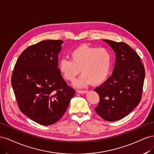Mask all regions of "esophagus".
Listing matches in <instances>:
<instances>
[{
    "mask_svg": "<svg viewBox=\"0 0 154 154\" xmlns=\"http://www.w3.org/2000/svg\"><path fill=\"white\" fill-rule=\"evenodd\" d=\"M87 90H77L78 94H86L87 93Z\"/></svg>",
    "mask_w": 154,
    "mask_h": 154,
    "instance_id": "34e87169",
    "label": "esophagus"
}]
</instances>
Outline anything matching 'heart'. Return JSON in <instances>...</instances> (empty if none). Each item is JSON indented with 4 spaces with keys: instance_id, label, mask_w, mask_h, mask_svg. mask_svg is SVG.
I'll return each instance as SVG.
<instances>
[{
    "instance_id": "obj_1",
    "label": "heart",
    "mask_w": 154,
    "mask_h": 154,
    "mask_svg": "<svg viewBox=\"0 0 154 154\" xmlns=\"http://www.w3.org/2000/svg\"><path fill=\"white\" fill-rule=\"evenodd\" d=\"M71 60L63 59L59 69L66 81H73L79 74L82 75L74 82L77 88L90 84L99 85L107 80L112 68L111 52L106 48H96L87 45L77 47L70 52Z\"/></svg>"
}]
</instances>
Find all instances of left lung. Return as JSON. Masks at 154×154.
Returning <instances> with one entry per match:
<instances>
[{
  "instance_id": "obj_1",
  "label": "left lung",
  "mask_w": 154,
  "mask_h": 154,
  "mask_svg": "<svg viewBox=\"0 0 154 154\" xmlns=\"http://www.w3.org/2000/svg\"><path fill=\"white\" fill-rule=\"evenodd\" d=\"M116 53V64L111 77L94 91L99 95L96 113L108 121L121 119L139 104L145 70L140 57L125 42L103 40Z\"/></svg>"
}]
</instances>
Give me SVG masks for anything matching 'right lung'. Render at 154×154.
Returning <instances> with one entry per match:
<instances>
[{"label": "right lung", "mask_w": 154, "mask_h": 154, "mask_svg": "<svg viewBox=\"0 0 154 154\" xmlns=\"http://www.w3.org/2000/svg\"><path fill=\"white\" fill-rule=\"evenodd\" d=\"M61 40H46L28 47L17 60L11 76L20 110L42 125L60 120L75 93L61 76L58 55Z\"/></svg>", "instance_id": "1"}]
</instances>
